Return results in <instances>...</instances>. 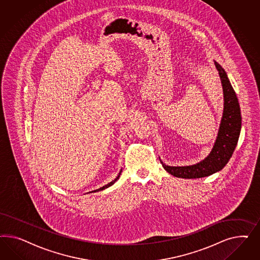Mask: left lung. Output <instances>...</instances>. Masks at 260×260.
I'll return each instance as SVG.
<instances>
[{"mask_svg":"<svg viewBox=\"0 0 260 260\" xmlns=\"http://www.w3.org/2000/svg\"><path fill=\"white\" fill-rule=\"evenodd\" d=\"M220 77L224 109L216 140L209 155L194 165L173 167L164 164L163 168L169 173L179 178H201L221 171L227 165L236 149L241 131V113L238 99L231 85L228 75L216 61H213Z\"/></svg>","mask_w":260,"mask_h":260,"instance_id":"obj_1","label":"left lung"}]
</instances>
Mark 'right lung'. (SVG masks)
<instances>
[{"label":"right lung","mask_w":260,"mask_h":260,"mask_svg":"<svg viewBox=\"0 0 260 260\" xmlns=\"http://www.w3.org/2000/svg\"><path fill=\"white\" fill-rule=\"evenodd\" d=\"M122 173V170L119 172V174L117 175V177L114 179V180H112V181L110 182L109 184H107V185H105V186H103L102 188H100V189H95V190H92V191H90V192H95V191H99V190H103V189H107V188H109L110 186H112L115 182L117 181L119 179V177H120V174Z\"/></svg>","instance_id":"obj_1"}]
</instances>
